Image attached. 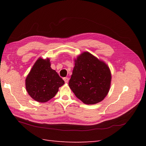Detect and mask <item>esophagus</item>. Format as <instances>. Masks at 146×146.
<instances>
[{
  "label": "esophagus",
  "instance_id": "34e87169",
  "mask_svg": "<svg viewBox=\"0 0 146 146\" xmlns=\"http://www.w3.org/2000/svg\"><path fill=\"white\" fill-rule=\"evenodd\" d=\"M64 81H65V83H67L68 82H69V79L68 78V77H64Z\"/></svg>",
  "mask_w": 146,
  "mask_h": 146
}]
</instances>
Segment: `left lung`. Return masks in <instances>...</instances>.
Listing matches in <instances>:
<instances>
[{"instance_id": "1", "label": "left lung", "mask_w": 146, "mask_h": 146, "mask_svg": "<svg viewBox=\"0 0 146 146\" xmlns=\"http://www.w3.org/2000/svg\"><path fill=\"white\" fill-rule=\"evenodd\" d=\"M74 67L69 86L76 96L86 105L104 100L110 91L111 74L105 62L88 52L74 59Z\"/></svg>"}]
</instances>
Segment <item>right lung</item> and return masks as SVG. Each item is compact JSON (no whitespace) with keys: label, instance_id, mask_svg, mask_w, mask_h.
Returning a JSON list of instances; mask_svg holds the SVG:
<instances>
[{"label":"right lung","instance_id":"right-lung-1","mask_svg":"<svg viewBox=\"0 0 146 146\" xmlns=\"http://www.w3.org/2000/svg\"><path fill=\"white\" fill-rule=\"evenodd\" d=\"M64 84V80L51 68L49 58H38L25 80L28 93L40 103L51 100L55 96L58 88Z\"/></svg>","mask_w":146,"mask_h":146}]
</instances>
